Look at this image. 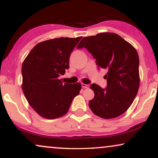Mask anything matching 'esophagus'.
I'll return each mask as SVG.
<instances>
[{
	"label": "esophagus",
	"mask_w": 158,
	"mask_h": 158,
	"mask_svg": "<svg viewBox=\"0 0 158 158\" xmlns=\"http://www.w3.org/2000/svg\"><path fill=\"white\" fill-rule=\"evenodd\" d=\"M81 87H82L83 88H85V89H87V88L89 87V85H85V84L81 83Z\"/></svg>",
	"instance_id": "esophagus-1"
}]
</instances>
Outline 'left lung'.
Returning a JSON list of instances; mask_svg holds the SVG:
<instances>
[{
    "label": "left lung",
    "mask_w": 158,
    "mask_h": 158,
    "mask_svg": "<svg viewBox=\"0 0 158 158\" xmlns=\"http://www.w3.org/2000/svg\"><path fill=\"white\" fill-rule=\"evenodd\" d=\"M85 48L96 59L98 68L108 73L106 88L92 84L94 97L89 106L102 118H116L127 110L136 98L139 86V60L135 48L115 33L103 32L85 37L77 47Z\"/></svg>",
    "instance_id": "left-lung-1"
}]
</instances>
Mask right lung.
<instances>
[{"instance_id":"obj_1","label":"right lung","mask_w":158,"mask_h":158,"mask_svg":"<svg viewBox=\"0 0 158 158\" xmlns=\"http://www.w3.org/2000/svg\"><path fill=\"white\" fill-rule=\"evenodd\" d=\"M81 39L60 37L41 42L24 60L23 92L31 108L45 118L64 115L79 94L80 83L63 84L58 77L69 68L71 52Z\"/></svg>"}]
</instances>
